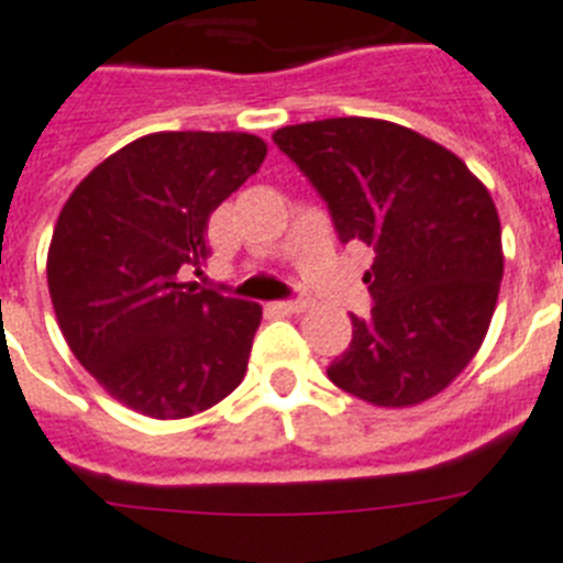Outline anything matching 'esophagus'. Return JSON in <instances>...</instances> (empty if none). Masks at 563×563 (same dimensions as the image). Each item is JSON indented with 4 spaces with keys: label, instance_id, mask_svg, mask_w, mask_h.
<instances>
[{
    "label": "esophagus",
    "instance_id": "obj_1",
    "mask_svg": "<svg viewBox=\"0 0 563 563\" xmlns=\"http://www.w3.org/2000/svg\"><path fill=\"white\" fill-rule=\"evenodd\" d=\"M272 309L280 311V314H300V311H306V303L303 300H280V303H274Z\"/></svg>",
    "mask_w": 563,
    "mask_h": 563
}]
</instances>
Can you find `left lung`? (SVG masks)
Returning <instances> with one entry per match:
<instances>
[{
  "instance_id": "8db88e82",
  "label": "left lung",
  "mask_w": 563,
  "mask_h": 563,
  "mask_svg": "<svg viewBox=\"0 0 563 563\" xmlns=\"http://www.w3.org/2000/svg\"><path fill=\"white\" fill-rule=\"evenodd\" d=\"M274 143L329 202L340 240L375 249L363 274L375 306L352 314L329 380L386 409L434 398L478 354L498 303L504 249L486 186L450 148L372 117L286 125Z\"/></svg>"
}]
</instances>
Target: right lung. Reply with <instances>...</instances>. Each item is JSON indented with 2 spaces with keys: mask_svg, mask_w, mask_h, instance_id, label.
Segmentation results:
<instances>
[{
  "mask_svg": "<svg viewBox=\"0 0 563 563\" xmlns=\"http://www.w3.org/2000/svg\"><path fill=\"white\" fill-rule=\"evenodd\" d=\"M266 151L243 131H157L113 151L65 200L48 245L56 323L134 412L191 418L245 377L263 309L200 291L186 274L211 254V211Z\"/></svg>",
  "mask_w": 563,
  "mask_h": 563,
  "instance_id": "obj_1",
  "label": "right lung"
}]
</instances>
